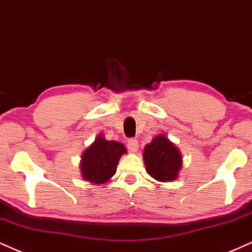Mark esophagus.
Instances as JSON below:
<instances>
[{
  "mask_svg": "<svg viewBox=\"0 0 252 252\" xmlns=\"http://www.w3.org/2000/svg\"><path fill=\"white\" fill-rule=\"evenodd\" d=\"M128 149H129L130 152L135 154V152H137V150H138V142H137L136 139H129V141H128Z\"/></svg>",
  "mask_w": 252,
  "mask_h": 252,
  "instance_id": "esophagus-1",
  "label": "esophagus"
}]
</instances>
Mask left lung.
Masks as SVG:
<instances>
[{
	"mask_svg": "<svg viewBox=\"0 0 252 252\" xmlns=\"http://www.w3.org/2000/svg\"><path fill=\"white\" fill-rule=\"evenodd\" d=\"M145 170L159 183L176 180L183 167L179 149L164 133L152 138L143 152Z\"/></svg>",
	"mask_w": 252,
	"mask_h": 252,
	"instance_id": "obj_1",
	"label": "left lung"
}]
</instances>
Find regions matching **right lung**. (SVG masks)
<instances>
[{
    "label": "right lung",
    "instance_id": "add662e5",
    "mask_svg": "<svg viewBox=\"0 0 252 252\" xmlns=\"http://www.w3.org/2000/svg\"><path fill=\"white\" fill-rule=\"evenodd\" d=\"M126 154L122 143L107 141L104 135H97L95 141L82 152L80 160L81 177L91 184L107 183L116 173L120 158Z\"/></svg>",
    "mask_w": 252,
    "mask_h": 252
}]
</instances>
